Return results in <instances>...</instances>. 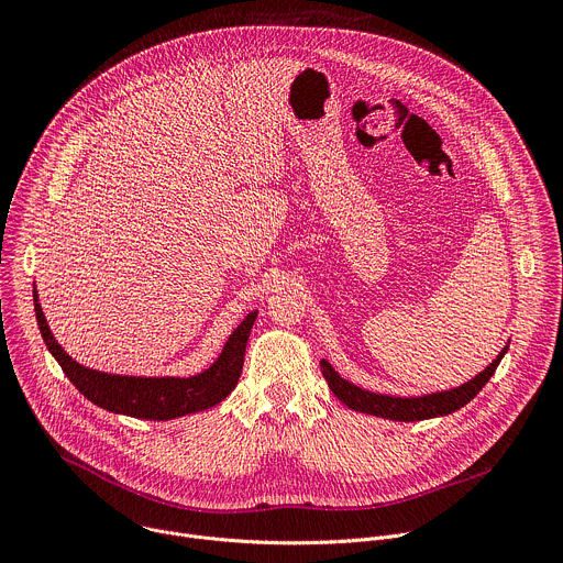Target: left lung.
I'll list each match as a JSON object with an SVG mask.
<instances>
[{
	"mask_svg": "<svg viewBox=\"0 0 563 563\" xmlns=\"http://www.w3.org/2000/svg\"><path fill=\"white\" fill-rule=\"evenodd\" d=\"M508 347H510V341L501 347L497 358L484 372H478L474 378L465 380L463 385L441 389V391H430V394H415V396L383 394V391L365 389V387L343 378L325 358L320 361V372H323L334 396L354 412L378 417V419H389V421H423V419L448 417V415L461 410L463 406H467L470 400L490 380V376L499 367L501 358L506 356Z\"/></svg>",
	"mask_w": 563,
	"mask_h": 563,
	"instance_id": "8db88e82",
	"label": "left lung"
}]
</instances>
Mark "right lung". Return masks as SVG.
I'll return each instance as SVG.
<instances>
[{
    "mask_svg": "<svg viewBox=\"0 0 563 563\" xmlns=\"http://www.w3.org/2000/svg\"><path fill=\"white\" fill-rule=\"evenodd\" d=\"M33 300H35V316H37L42 339L48 352L55 356V361L64 369V374L68 376V380L98 408L113 415H124V417L146 419V421H172L178 417L209 410L218 406L220 400H224L238 385L240 372H243L247 341L258 316V311L247 313L243 318V323L229 334V339L224 341L213 363L198 374L133 376V374H113V372L93 369L68 356L64 347L55 341L46 323L37 287L33 289Z\"/></svg>",
    "mask_w": 563,
    "mask_h": 563,
    "instance_id": "1",
    "label": "right lung"
}]
</instances>
